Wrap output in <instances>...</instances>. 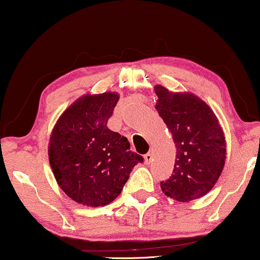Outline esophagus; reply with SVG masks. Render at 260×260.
I'll list each match as a JSON object with an SVG mask.
<instances>
[{
  "label": "esophagus",
  "mask_w": 260,
  "mask_h": 260,
  "mask_svg": "<svg viewBox=\"0 0 260 260\" xmlns=\"http://www.w3.org/2000/svg\"><path fill=\"white\" fill-rule=\"evenodd\" d=\"M151 159H152V151L150 150L144 155V161H145V163H150Z\"/></svg>",
  "instance_id": "34e87169"
}]
</instances>
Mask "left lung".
Instances as JSON below:
<instances>
[{"instance_id":"obj_1","label":"left lung","mask_w":260,"mask_h":260,"mask_svg":"<svg viewBox=\"0 0 260 260\" xmlns=\"http://www.w3.org/2000/svg\"><path fill=\"white\" fill-rule=\"evenodd\" d=\"M155 109L166 123L176 147L169 180L161 182L167 197L189 202L205 197L215 186L226 159L225 134L213 110L197 94L172 92L162 85Z\"/></svg>"}]
</instances>
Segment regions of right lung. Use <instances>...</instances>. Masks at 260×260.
Listing matches in <instances>:
<instances>
[{
  "mask_svg": "<svg viewBox=\"0 0 260 260\" xmlns=\"http://www.w3.org/2000/svg\"><path fill=\"white\" fill-rule=\"evenodd\" d=\"M119 101L116 92L86 93L56 120L48 143L49 165L56 183L73 201L90 207L118 197L134 167L143 157L126 137L106 126Z\"/></svg>",
  "mask_w": 260,
  "mask_h": 260,
  "instance_id": "obj_1",
  "label": "right lung"
}]
</instances>
